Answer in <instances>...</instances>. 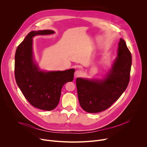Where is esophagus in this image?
I'll return each mask as SVG.
<instances>
[{
  "mask_svg": "<svg viewBox=\"0 0 147 147\" xmlns=\"http://www.w3.org/2000/svg\"><path fill=\"white\" fill-rule=\"evenodd\" d=\"M82 74V71L81 70H77V71H76L75 73H74V76L76 78L80 77Z\"/></svg>",
  "mask_w": 147,
  "mask_h": 147,
  "instance_id": "esophagus-1",
  "label": "esophagus"
}]
</instances>
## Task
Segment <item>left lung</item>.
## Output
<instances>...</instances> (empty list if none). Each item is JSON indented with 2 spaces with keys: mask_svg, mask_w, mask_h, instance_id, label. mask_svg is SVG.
<instances>
[{
  "mask_svg": "<svg viewBox=\"0 0 147 147\" xmlns=\"http://www.w3.org/2000/svg\"><path fill=\"white\" fill-rule=\"evenodd\" d=\"M131 62V54L125 41L120 38L117 57L105 79H76L78 98L81 108L88 113H98L111 107L129 85Z\"/></svg>",
  "mask_w": 147,
  "mask_h": 147,
  "instance_id": "left-lung-1",
  "label": "left lung"
}]
</instances>
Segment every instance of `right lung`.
Returning a JSON list of instances; mask_svg holds the SVG:
<instances>
[{"label": "right lung", "instance_id": "right-lung-1", "mask_svg": "<svg viewBox=\"0 0 147 147\" xmlns=\"http://www.w3.org/2000/svg\"><path fill=\"white\" fill-rule=\"evenodd\" d=\"M52 30L31 31L17 47L15 54L14 75L23 95L33 107L44 111L54 109L58 105L61 88L72 81L74 69L43 72L34 63L32 38L53 34Z\"/></svg>", "mask_w": 147, "mask_h": 147}]
</instances>
